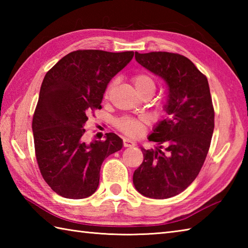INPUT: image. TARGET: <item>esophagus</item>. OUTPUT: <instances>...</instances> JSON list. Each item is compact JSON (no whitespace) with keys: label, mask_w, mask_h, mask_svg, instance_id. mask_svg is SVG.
<instances>
[{"label":"esophagus","mask_w":248,"mask_h":248,"mask_svg":"<svg viewBox=\"0 0 248 248\" xmlns=\"http://www.w3.org/2000/svg\"><path fill=\"white\" fill-rule=\"evenodd\" d=\"M124 147H133L135 145L134 141L130 139H124Z\"/></svg>","instance_id":"obj_1"}]
</instances>
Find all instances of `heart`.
<instances>
[{
    "label": "heart",
    "mask_w": 248,
    "mask_h": 248,
    "mask_svg": "<svg viewBox=\"0 0 248 248\" xmlns=\"http://www.w3.org/2000/svg\"><path fill=\"white\" fill-rule=\"evenodd\" d=\"M132 82L139 93H143L145 91H154L155 89V78L152 77L148 72H139L135 73L132 77ZM114 83H110L108 87L107 88L104 93V98L108 99L109 96L110 89H112ZM148 123L147 118H134L129 117V116H124V117L119 118L116 121V127H117L121 132H124L131 136H138L140 135L144 130L145 124Z\"/></svg>",
    "instance_id": "1"
}]
</instances>
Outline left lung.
Masks as SVG:
<instances>
[{
    "label": "left lung",
    "instance_id": "obj_1",
    "mask_svg": "<svg viewBox=\"0 0 248 248\" xmlns=\"http://www.w3.org/2000/svg\"><path fill=\"white\" fill-rule=\"evenodd\" d=\"M135 60L168 85L165 110L149 140L162 150L140 147L144 161L133 173L135 188L146 197L170 198L183 192L202 170L214 130L208 78L187 57L170 52H135Z\"/></svg>",
    "mask_w": 248,
    "mask_h": 248
}]
</instances>
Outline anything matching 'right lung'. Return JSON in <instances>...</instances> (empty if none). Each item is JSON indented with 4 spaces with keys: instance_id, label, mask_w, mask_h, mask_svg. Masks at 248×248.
Here are the masks:
<instances>
[{
    "instance_id": "add662e5",
    "label": "right lung",
    "mask_w": 248,
    "mask_h": 248,
    "mask_svg": "<svg viewBox=\"0 0 248 248\" xmlns=\"http://www.w3.org/2000/svg\"><path fill=\"white\" fill-rule=\"evenodd\" d=\"M134 52L78 50L46 72L31 129L36 160L45 181L60 196L82 199L99 186L103 161L123 148V140H84L88 115L101 108L108 84L133 59Z\"/></svg>"
}]
</instances>
